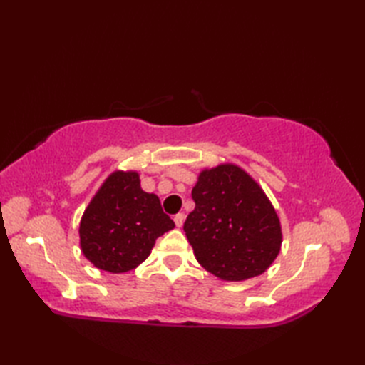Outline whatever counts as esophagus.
<instances>
[{"instance_id": "obj_1", "label": "esophagus", "mask_w": 365, "mask_h": 365, "mask_svg": "<svg viewBox=\"0 0 365 365\" xmlns=\"http://www.w3.org/2000/svg\"><path fill=\"white\" fill-rule=\"evenodd\" d=\"M174 222H175L177 227H182L183 222H185V215H183V213H177V215L174 216Z\"/></svg>"}]
</instances>
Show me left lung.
<instances>
[{
  "label": "left lung",
  "mask_w": 365,
  "mask_h": 365,
  "mask_svg": "<svg viewBox=\"0 0 365 365\" xmlns=\"http://www.w3.org/2000/svg\"><path fill=\"white\" fill-rule=\"evenodd\" d=\"M183 224L197 262L222 281H245L269 268L281 251L282 230L273 204L237 165L204 169L191 191Z\"/></svg>",
  "instance_id": "obj_1"
}]
</instances>
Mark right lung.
<instances>
[{"label": "right lung", "instance_id": "add662e5", "mask_svg": "<svg viewBox=\"0 0 365 365\" xmlns=\"http://www.w3.org/2000/svg\"><path fill=\"white\" fill-rule=\"evenodd\" d=\"M174 227L158 196L143 191L136 170H114L83 213L80 246L96 268L127 273L149 257L155 240Z\"/></svg>", "mask_w": 365, "mask_h": 365}]
</instances>
